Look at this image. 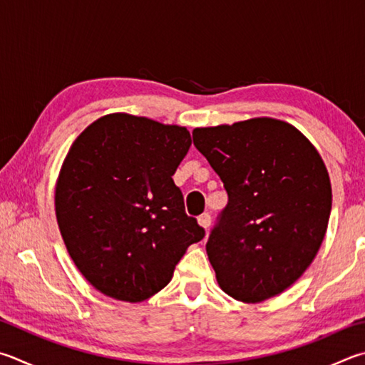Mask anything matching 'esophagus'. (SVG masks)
Instances as JSON below:
<instances>
[{
    "mask_svg": "<svg viewBox=\"0 0 365 365\" xmlns=\"http://www.w3.org/2000/svg\"><path fill=\"white\" fill-rule=\"evenodd\" d=\"M197 223H200V227L207 230L210 227V215L209 214H202L200 218H197Z\"/></svg>",
    "mask_w": 365,
    "mask_h": 365,
    "instance_id": "1",
    "label": "esophagus"
}]
</instances>
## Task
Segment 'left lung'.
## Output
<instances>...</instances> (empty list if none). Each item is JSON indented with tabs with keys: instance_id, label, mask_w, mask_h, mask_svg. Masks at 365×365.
I'll return each mask as SVG.
<instances>
[{
	"instance_id": "1",
	"label": "left lung",
	"mask_w": 365,
	"mask_h": 365,
	"mask_svg": "<svg viewBox=\"0 0 365 365\" xmlns=\"http://www.w3.org/2000/svg\"><path fill=\"white\" fill-rule=\"evenodd\" d=\"M193 142L228 193L205 244L218 286L244 303L279 295L326 236L332 185L322 156L295 125L267 116L196 128Z\"/></svg>"
}]
</instances>
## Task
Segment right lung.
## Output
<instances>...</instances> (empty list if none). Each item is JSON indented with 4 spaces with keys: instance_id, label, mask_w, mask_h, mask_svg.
<instances>
[{
    "instance_id": "right-lung-1",
    "label": "right lung",
    "mask_w": 365,
    "mask_h": 365,
    "mask_svg": "<svg viewBox=\"0 0 365 365\" xmlns=\"http://www.w3.org/2000/svg\"><path fill=\"white\" fill-rule=\"evenodd\" d=\"M187 128L110 113L71 143L56 182V217L73 263L98 292L140 303L164 289L204 237L172 175Z\"/></svg>"
}]
</instances>
